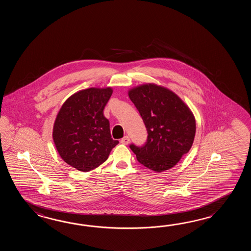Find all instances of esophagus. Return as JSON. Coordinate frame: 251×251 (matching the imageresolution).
<instances>
[{"label": "esophagus", "instance_id": "34e87169", "mask_svg": "<svg viewBox=\"0 0 251 251\" xmlns=\"http://www.w3.org/2000/svg\"><path fill=\"white\" fill-rule=\"evenodd\" d=\"M129 142H130V138H129V136H125L124 138L121 139V141H120V143L123 144H129Z\"/></svg>", "mask_w": 251, "mask_h": 251}]
</instances>
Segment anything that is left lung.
I'll use <instances>...</instances> for the list:
<instances>
[{
	"label": "left lung",
	"mask_w": 251,
	"mask_h": 251,
	"mask_svg": "<svg viewBox=\"0 0 251 251\" xmlns=\"http://www.w3.org/2000/svg\"><path fill=\"white\" fill-rule=\"evenodd\" d=\"M148 133L142 146L130 144L137 160L151 171H167L192 146L196 120L187 105L172 91L145 84L129 91Z\"/></svg>",
	"instance_id": "1"
}]
</instances>
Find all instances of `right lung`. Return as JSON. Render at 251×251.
<instances>
[{
  "label": "right lung",
  "instance_id": "add662e5",
  "mask_svg": "<svg viewBox=\"0 0 251 251\" xmlns=\"http://www.w3.org/2000/svg\"><path fill=\"white\" fill-rule=\"evenodd\" d=\"M112 92L111 88L79 91L64 102L56 117L55 147L61 158L78 171L87 172L101 165L118 144L103 115Z\"/></svg>",
  "mask_w": 251,
  "mask_h": 251
}]
</instances>
